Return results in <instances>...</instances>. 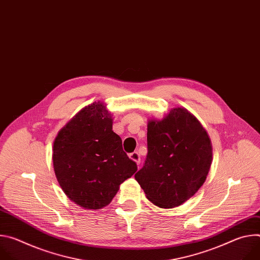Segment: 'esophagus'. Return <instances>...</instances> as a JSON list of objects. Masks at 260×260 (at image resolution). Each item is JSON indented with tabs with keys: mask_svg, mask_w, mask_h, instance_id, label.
Listing matches in <instances>:
<instances>
[{
	"mask_svg": "<svg viewBox=\"0 0 260 260\" xmlns=\"http://www.w3.org/2000/svg\"><path fill=\"white\" fill-rule=\"evenodd\" d=\"M129 158L133 159L134 161H136L137 165H140L141 162V158H140V154L138 152H133L129 154Z\"/></svg>",
	"mask_w": 260,
	"mask_h": 260,
	"instance_id": "esophagus-1",
	"label": "esophagus"
}]
</instances>
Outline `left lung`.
I'll use <instances>...</instances> for the list:
<instances>
[{"mask_svg":"<svg viewBox=\"0 0 260 260\" xmlns=\"http://www.w3.org/2000/svg\"><path fill=\"white\" fill-rule=\"evenodd\" d=\"M148 153L135 175L147 199L171 209L193 197L207 179L212 144L201 122L183 107L147 125Z\"/></svg>","mask_w":260,"mask_h":260,"instance_id":"left-lung-1","label":"left lung"}]
</instances>
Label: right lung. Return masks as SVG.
<instances>
[{"mask_svg": "<svg viewBox=\"0 0 260 260\" xmlns=\"http://www.w3.org/2000/svg\"><path fill=\"white\" fill-rule=\"evenodd\" d=\"M112 124L106 106L94 102L80 110L53 142L56 179L67 197L84 209L109 205L119 185L138 170Z\"/></svg>", "mask_w": 260, "mask_h": 260, "instance_id": "add662e5", "label": "right lung"}]
</instances>
